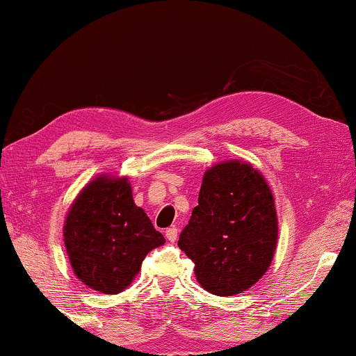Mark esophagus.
Listing matches in <instances>:
<instances>
[{"mask_svg":"<svg viewBox=\"0 0 356 356\" xmlns=\"http://www.w3.org/2000/svg\"><path fill=\"white\" fill-rule=\"evenodd\" d=\"M165 236H167L168 241H177L178 238V228L177 227H172V228H167V232H165Z\"/></svg>","mask_w":356,"mask_h":356,"instance_id":"esophagus-1","label":"esophagus"}]
</instances>
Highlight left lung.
Here are the masks:
<instances>
[{"label": "left lung", "instance_id": "1", "mask_svg": "<svg viewBox=\"0 0 356 356\" xmlns=\"http://www.w3.org/2000/svg\"><path fill=\"white\" fill-rule=\"evenodd\" d=\"M279 222L272 191L259 170L227 160L204 173L199 204L179 235L204 290L232 296L250 289L274 259Z\"/></svg>", "mask_w": 356, "mask_h": 356}]
</instances>
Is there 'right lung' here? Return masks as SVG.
Masks as SVG:
<instances>
[{
  "instance_id": "obj_1",
  "label": "right lung",
  "mask_w": 356,
  "mask_h": 356,
  "mask_svg": "<svg viewBox=\"0 0 356 356\" xmlns=\"http://www.w3.org/2000/svg\"><path fill=\"white\" fill-rule=\"evenodd\" d=\"M63 236L77 279L105 295L128 289L147 252L165 243L144 209L134 204L128 177L111 175H99L82 188Z\"/></svg>"
}]
</instances>
